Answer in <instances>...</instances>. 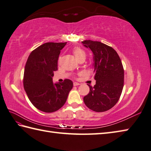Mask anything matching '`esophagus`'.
Wrapping results in <instances>:
<instances>
[{
  "instance_id": "1",
  "label": "esophagus",
  "mask_w": 151,
  "mask_h": 151,
  "mask_svg": "<svg viewBox=\"0 0 151 151\" xmlns=\"http://www.w3.org/2000/svg\"><path fill=\"white\" fill-rule=\"evenodd\" d=\"M73 85L75 86H78V85H80V84H79V83H78V82H74V83H73Z\"/></svg>"
}]
</instances>
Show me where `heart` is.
<instances>
[{
  "label": "heart",
  "instance_id": "obj_1",
  "mask_svg": "<svg viewBox=\"0 0 151 151\" xmlns=\"http://www.w3.org/2000/svg\"><path fill=\"white\" fill-rule=\"evenodd\" d=\"M73 52L74 55H75V58H76V60L82 55H86L85 52L81 48H78V47H76V48H74Z\"/></svg>",
  "mask_w": 151,
  "mask_h": 151
}]
</instances>
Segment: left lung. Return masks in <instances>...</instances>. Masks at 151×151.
I'll list each match as a JSON object with an SVG mask.
<instances>
[{"instance_id": "1", "label": "left lung", "mask_w": 151, "mask_h": 151, "mask_svg": "<svg viewBox=\"0 0 151 151\" xmlns=\"http://www.w3.org/2000/svg\"><path fill=\"white\" fill-rule=\"evenodd\" d=\"M93 53L96 84L84 97L85 105L96 112H104L116 105L124 86V69L119 55L111 46L97 41H82Z\"/></svg>"}]
</instances>
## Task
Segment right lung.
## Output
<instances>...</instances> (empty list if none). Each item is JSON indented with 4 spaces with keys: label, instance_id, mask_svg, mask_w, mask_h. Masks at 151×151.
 <instances>
[{
    "label": "right lung",
    "instance_id": "obj_1",
    "mask_svg": "<svg viewBox=\"0 0 151 151\" xmlns=\"http://www.w3.org/2000/svg\"><path fill=\"white\" fill-rule=\"evenodd\" d=\"M66 44L44 43L34 50L27 61L23 87L32 104L44 113H53L63 107L73 86L69 79L62 83L52 81L58 70L59 55Z\"/></svg>",
    "mask_w": 151,
    "mask_h": 151
}]
</instances>
